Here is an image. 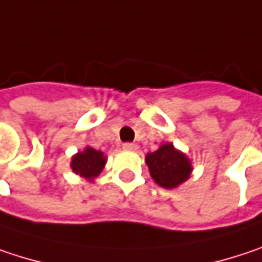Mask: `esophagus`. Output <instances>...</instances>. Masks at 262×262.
Instances as JSON below:
<instances>
[{
  "instance_id": "1",
  "label": "esophagus",
  "mask_w": 262,
  "mask_h": 262,
  "mask_svg": "<svg viewBox=\"0 0 262 262\" xmlns=\"http://www.w3.org/2000/svg\"><path fill=\"white\" fill-rule=\"evenodd\" d=\"M123 148L127 150V151H136V150H138V145L133 144V142H124V144H123Z\"/></svg>"
}]
</instances>
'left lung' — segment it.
I'll return each instance as SVG.
<instances>
[{
    "label": "left lung",
    "instance_id": "left-lung-1",
    "mask_svg": "<svg viewBox=\"0 0 262 262\" xmlns=\"http://www.w3.org/2000/svg\"><path fill=\"white\" fill-rule=\"evenodd\" d=\"M150 174L156 183L165 189H172L189 179L190 160L174 148L172 144H163L155 153L145 157Z\"/></svg>",
    "mask_w": 262,
    "mask_h": 262
}]
</instances>
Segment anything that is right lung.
Instances as JSON below:
<instances>
[{"mask_svg":"<svg viewBox=\"0 0 262 262\" xmlns=\"http://www.w3.org/2000/svg\"><path fill=\"white\" fill-rule=\"evenodd\" d=\"M105 163H106V157L102 151L88 147L85 148V151L78 153L72 159V169L85 179L93 180L100 174Z\"/></svg>","mask_w":262,"mask_h":262,"instance_id":"obj_1","label":"right lung"}]
</instances>
